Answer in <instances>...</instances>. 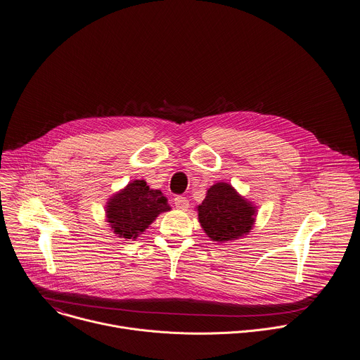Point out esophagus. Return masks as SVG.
Here are the masks:
<instances>
[{"mask_svg":"<svg viewBox=\"0 0 360 360\" xmlns=\"http://www.w3.org/2000/svg\"><path fill=\"white\" fill-rule=\"evenodd\" d=\"M174 203H175L176 209H181V210H185L189 206V200L185 196H181V195L174 198Z\"/></svg>","mask_w":360,"mask_h":360,"instance_id":"1","label":"esophagus"}]
</instances>
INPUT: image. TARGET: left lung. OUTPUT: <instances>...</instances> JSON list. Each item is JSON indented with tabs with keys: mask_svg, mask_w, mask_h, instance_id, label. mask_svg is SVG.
Wrapping results in <instances>:
<instances>
[{
	"mask_svg": "<svg viewBox=\"0 0 360 360\" xmlns=\"http://www.w3.org/2000/svg\"><path fill=\"white\" fill-rule=\"evenodd\" d=\"M255 213V206L224 182L210 186L198 206L199 221L213 242L236 240L249 233Z\"/></svg>",
	"mask_w": 360,
	"mask_h": 360,
	"instance_id": "8db88e82",
	"label": "left lung"
}]
</instances>
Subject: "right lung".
<instances>
[{
  "mask_svg": "<svg viewBox=\"0 0 360 360\" xmlns=\"http://www.w3.org/2000/svg\"><path fill=\"white\" fill-rule=\"evenodd\" d=\"M161 191L150 189L146 181H133L114 195L107 205V221L124 238H137L161 212L169 210Z\"/></svg>",
  "mask_w": 360,
  "mask_h": 360,
  "instance_id": "1",
  "label": "right lung"
}]
</instances>
